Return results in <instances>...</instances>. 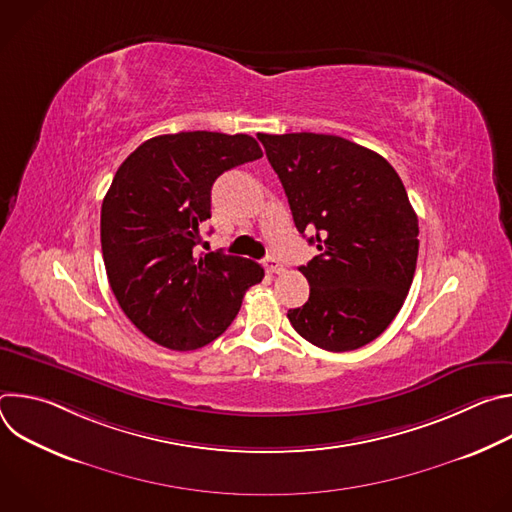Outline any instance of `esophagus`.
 Here are the masks:
<instances>
[{
	"label": "esophagus",
	"instance_id": "34e87169",
	"mask_svg": "<svg viewBox=\"0 0 512 512\" xmlns=\"http://www.w3.org/2000/svg\"><path fill=\"white\" fill-rule=\"evenodd\" d=\"M263 267L267 269V273H281V271H283L281 261L275 259V257H267V259L263 261Z\"/></svg>",
	"mask_w": 512,
	"mask_h": 512
}]
</instances>
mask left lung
<instances>
[{
  "label": "left lung",
  "instance_id": "8db88e82",
  "mask_svg": "<svg viewBox=\"0 0 512 512\" xmlns=\"http://www.w3.org/2000/svg\"><path fill=\"white\" fill-rule=\"evenodd\" d=\"M294 223L320 255L300 271L310 298L289 310L294 330L330 352L381 336L413 281L419 227L405 186L373 150L326 133H257Z\"/></svg>",
  "mask_w": 512,
  "mask_h": 512
}]
</instances>
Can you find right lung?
Listing matches in <instances>:
<instances>
[{
    "instance_id": "right-lung-1",
    "label": "right lung",
    "mask_w": 512,
    "mask_h": 512,
    "mask_svg": "<svg viewBox=\"0 0 512 512\" xmlns=\"http://www.w3.org/2000/svg\"><path fill=\"white\" fill-rule=\"evenodd\" d=\"M261 156L245 133L180 131L143 141L119 166L101 206L105 269L123 314L156 344L194 350L212 342L263 279L251 259L194 255L214 180Z\"/></svg>"
}]
</instances>
